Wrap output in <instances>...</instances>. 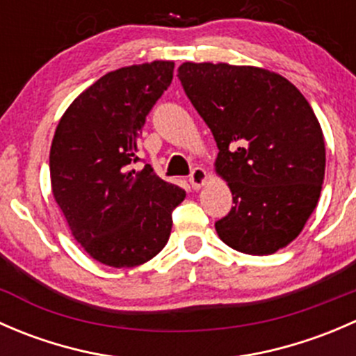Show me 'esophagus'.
Masks as SVG:
<instances>
[{
  "label": "esophagus",
  "mask_w": 356,
  "mask_h": 356,
  "mask_svg": "<svg viewBox=\"0 0 356 356\" xmlns=\"http://www.w3.org/2000/svg\"><path fill=\"white\" fill-rule=\"evenodd\" d=\"M207 179H208L207 170H204V168H201V167H196L195 170L191 172V175H189V182H191V186L195 189H200L201 186L207 182Z\"/></svg>",
  "instance_id": "obj_1"
}]
</instances>
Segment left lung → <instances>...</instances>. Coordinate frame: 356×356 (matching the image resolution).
I'll return each mask as SVG.
<instances>
[{
    "instance_id": "8db88e82",
    "label": "left lung",
    "mask_w": 356,
    "mask_h": 356,
    "mask_svg": "<svg viewBox=\"0 0 356 356\" xmlns=\"http://www.w3.org/2000/svg\"><path fill=\"white\" fill-rule=\"evenodd\" d=\"M177 72L217 143L215 172L232 193L234 207L215 222L218 238L246 254L288 246L324 182V134L312 106L267 68L186 62Z\"/></svg>"
}]
</instances>
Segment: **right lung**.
I'll return each mask as SVG.
<instances>
[{
  "label": "right lung",
  "mask_w": 356,
  "mask_h": 356,
  "mask_svg": "<svg viewBox=\"0 0 356 356\" xmlns=\"http://www.w3.org/2000/svg\"><path fill=\"white\" fill-rule=\"evenodd\" d=\"M174 77L156 60L108 72L60 118L49 149L51 189L75 241L96 261L138 267L156 257L172 231V210L186 198L139 160L146 115Z\"/></svg>",
  "instance_id": "add662e5"
}]
</instances>
